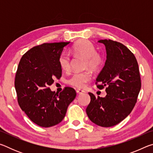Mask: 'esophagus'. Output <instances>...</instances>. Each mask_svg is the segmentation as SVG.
<instances>
[{"instance_id":"1","label":"esophagus","mask_w":153,"mask_h":153,"mask_svg":"<svg viewBox=\"0 0 153 153\" xmlns=\"http://www.w3.org/2000/svg\"><path fill=\"white\" fill-rule=\"evenodd\" d=\"M76 92L77 93V94H82V93L85 92V91H84V90H80V89H77Z\"/></svg>"}]
</instances>
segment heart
Returning a JSON list of instances; mask_svg holds the SVG:
<instances>
[{
	"label": "heart",
	"mask_w": 153,
	"mask_h": 153,
	"mask_svg": "<svg viewBox=\"0 0 153 153\" xmlns=\"http://www.w3.org/2000/svg\"><path fill=\"white\" fill-rule=\"evenodd\" d=\"M71 53L86 59V66L92 69H97L102 63V58L97 53L95 46L88 40L78 42L73 46ZM71 58L67 52L62 53L59 57V64L64 71H67L70 67ZM91 79L89 71L83 73H75L67 79V83L76 88H84L88 82Z\"/></svg>",
	"instance_id": "heart-1"
}]
</instances>
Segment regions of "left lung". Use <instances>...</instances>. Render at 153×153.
<instances>
[{
    "instance_id": "8db88e82",
    "label": "left lung",
    "mask_w": 153,
    "mask_h": 153,
    "mask_svg": "<svg viewBox=\"0 0 153 153\" xmlns=\"http://www.w3.org/2000/svg\"><path fill=\"white\" fill-rule=\"evenodd\" d=\"M105 46L107 60L96 79L99 89L106 87L105 97L91 92L86 113L97 125L108 128L128 117L136 105L141 88L138 64L134 54L122 44L111 40H100Z\"/></svg>"
}]
</instances>
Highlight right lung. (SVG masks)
<instances>
[{
	"label": "right lung",
	"instance_id": "obj_1",
	"mask_svg": "<svg viewBox=\"0 0 153 153\" xmlns=\"http://www.w3.org/2000/svg\"><path fill=\"white\" fill-rule=\"evenodd\" d=\"M69 43L34 46L23 55L18 65L15 79L18 103L31 121L43 128L60 123L76 97V90L71 87H65L59 94L48 88L61 76L59 57Z\"/></svg>",
	"mask_w": 153,
	"mask_h": 153
}]
</instances>
